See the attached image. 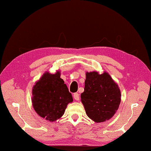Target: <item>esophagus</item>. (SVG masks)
Listing matches in <instances>:
<instances>
[{
	"instance_id": "esophagus-1",
	"label": "esophagus",
	"mask_w": 151,
	"mask_h": 151,
	"mask_svg": "<svg viewBox=\"0 0 151 151\" xmlns=\"http://www.w3.org/2000/svg\"><path fill=\"white\" fill-rule=\"evenodd\" d=\"M73 97H74V99H75L76 101H78L79 99H80V97H79V94L78 93H74Z\"/></svg>"
}]
</instances>
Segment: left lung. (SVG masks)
Wrapping results in <instances>:
<instances>
[{
    "label": "left lung",
    "instance_id": "obj_1",
    "mask_svg": "<svg viewBox=\"0 0 151 151\" xmlns=\"http://www.w3.org/2000/svg\"><path fill=\"white\" fill-rule=\"evenodd\" d=\"M121 91L108 73H86L82 103L89 118L96 122L113 116L121 103Z\"/></svg>",
    "mask_w": 151,
    "mask_h": 151
}]
</instances>
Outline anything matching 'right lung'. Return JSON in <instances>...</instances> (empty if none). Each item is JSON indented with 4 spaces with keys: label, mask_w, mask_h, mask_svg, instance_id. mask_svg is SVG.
Here are the masks:
<instances>
[{
    "label": "right lung",
    "mask_w": 151,
    "mask_h": 151,
    "mask_svg": "<svg viewBox=\"0 0 151 151\" xmlns=\"http://www.w3.org/2000/svg\"><path fill=\"white\" fill-rule=\"evenodd\" d=\"M60 78V72L46 73L33 86L32 103L35 111L42 118L53 122L65 113L73 101L72 94Z\"/></svg>",
    "instance_id": "right-lung-1"
}]
</instances>
